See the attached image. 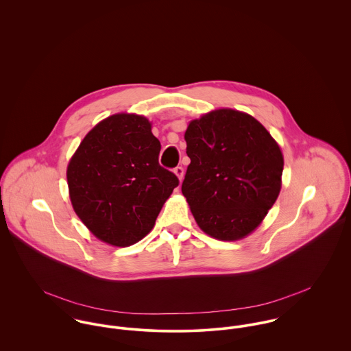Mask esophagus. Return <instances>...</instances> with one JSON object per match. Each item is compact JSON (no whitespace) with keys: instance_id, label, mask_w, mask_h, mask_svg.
<instances>
[{"instance_id":"obj_1","label":"esophagus","mask_w":351,"mask_h":351,"mask_svg":"<svg viewBox=\"0 0 351 351\" xmlns=\"http://www.w3.org/2000/svg\"><path fill=\"white\" fill-rule=\"evenodd\" d=\"M174 173H176V176L178 177V180L182 181V178H184V167H182V166H177V167L174 169Z\"/></svg>"}]
</instances>
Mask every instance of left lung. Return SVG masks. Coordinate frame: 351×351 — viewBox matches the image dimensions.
Returning a JSON list of instances; mask_svg holds the SVG:
<instances>
[{
  "mask_svg": "<svg viewBox=\"0 0 351 351\" xmlns=\"http://www.w3.org/2000/svg\"><path fill=\"white\" fill-rule=\"evenodd\" d=\"M182 195L201 230L220 241L254 231L277 200L284 158L250 114L219 109L191 121Z\"/></svg>",
  "mask_w": 351,
  "mask_h": 351,
  "instance_id": "left-lung-1",
  "label": "left lung"
}]
</instances>
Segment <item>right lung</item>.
Here are the masks:
<instances>
[{
  "label": "right lung",
  "mask_w": 351,
  "mask_h": 351,
  "mask_svg": "<svg viewBox=\"0 0 351 351\" xmlns=\"http://www.w3.org/2000/svg\"><path fill=\"white\" fill-rule=\"evenodd\" d=\"M160 143L143 116L99 123L67 166L73 208L99 239L119 247L145 238L178 177L159 165Z\"/></svg>",
  "instance_id": "add662e5"
}]
</instances>
